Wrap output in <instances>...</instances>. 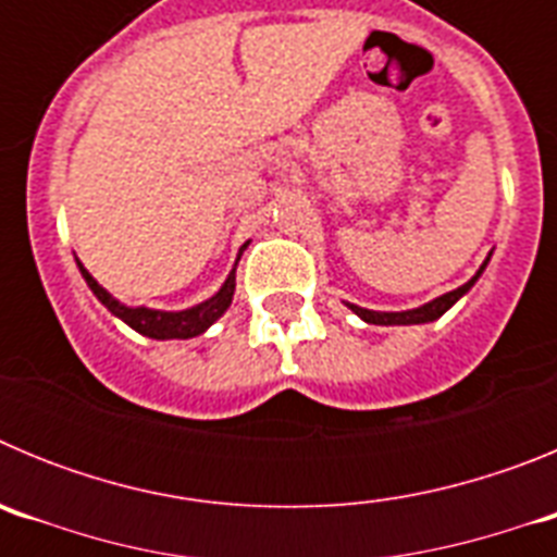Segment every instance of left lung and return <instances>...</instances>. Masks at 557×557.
I'll list each match as a JSON object with an SVG mask.
<instances>
[{"label":"left lung","instance_id":"left-lung-1","mask_svg":"<svg viewBox=\"0 0 557 557\" xmlns=\"http://www.w3.org/2000/svg\"><path fill=\"white\" fill-rule=\"evenodd\" d=\"M491 253H494V250H491ZM491 253L485 256V262L480 264V270H476L469 282L462 284V287L451 289V293L437 295V298H432L430 304H421V307H416V309H401V312H379V309H366V307H357V304H348V301H346V307L351 309L357 318H362L366 323H373V326H418V323H432V321H437V318H441L444 312H449V309L460 301L462 295L474 287L476 278L482 275V270L488 268Z\"/></svg>","mask_w":557,"mask_h":557}]
</instances>
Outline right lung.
<instances>
[{
    "label": "right lung",
    "mask_w": 557,
    "mask_h": 557,
    "mask_svg": "<svg viewBox=\"0 0 557 557\" xmlns=\"http://www.w3.org/2000/svg\"><path fill=\"white\" fill-rule=\"evenodd\" d=\"M245 248H248V243L239 248V253H236V262H239V256H243ZM236 262H234V268H231L228 278L223 282V287L211 295V298H206V301L195 304V307H189V309L127 307V304H122L120 298H113V295L108 293L100 282H97L95 275L83 268L81 259H77V268H81V275L86 278L88 289L97 295V301H100L102 307L113 314V318H120L122 323H127L133 332H139V334H145V337H152V339H189V337H198V334H203L209 326H214V323H218L220 318L225 314V309L231 307V301H234V289H236Z\"/></svg>",
    "instance_id": "obj_1"
}]
</instances>
